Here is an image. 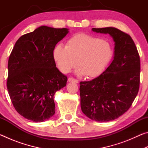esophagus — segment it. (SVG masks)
Listing matches in <instances>:
<instances>
[{
	"label": "esophagus",
	"instance_id": "1",
	"mask_svg": "<svg viewBox=\"0 0 148 148\" xmlns=\"http://www.w3.org/2000/svg\"><path fill=\"white\" fill-rule=\"evenodd\" d=\"M68 80H69V82H74V83H76V84L78 83V80L76 79H75V78H74V77H69V78L68 79Z\"/></svg>",
	"mask_w": 148,
	"mask_h": 148
}]
</instances>
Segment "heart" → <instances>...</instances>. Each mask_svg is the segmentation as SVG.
<instances>
[{
	"instance_id": "b5f03b06",
	"label": "heart",
	"mask_w": 148,
	"mask_h": 148,
	"mask_svg": "<svg viewBox=\"0 0 148 148\" xmlns=\"http://www.w3.org/2000/svg\"><path fill=\"white\" fill-rule=\"evenodd\" d=\"M113 56L109 42L86 33H77L67 40L65 47L58 44L53 50V58L58 69L68 73L76 65L77 73L86 77L99 76Z\"/></svg>"
}]
</instances>
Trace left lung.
I'll return each mask as SVG.
<instances>
[{
    "label": "left lung",
    "instance_id": "left-lung-1",
    "mask_svg": "<svg viewBox=\"0 0 148 148\" xmlns=\"http://www.w3.org/2000/svg\"><path fill=\"white\" fill-rule=\"evenodd\" d=\"M92 30L112 36L116 45L114 57L100 76L79 83L81 108L94 121H112L130 108L138 92L140 56L129 34L114 27Z\"/></svg>",
    "mask_w": 148,
    "mask_h": 148
}]
</instances>
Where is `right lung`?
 <instances>
[{"label": "right lung", "mask_w": 148, "mask_h": 148, "mask_svg": "<svg viewBox=\"0 0 148 148\" xmlns=\"http://www.w3.org/2000/svg\"><path fill=\"white\" fill-rule=\"evenodd\" d=\"M68 30L41 26L15 44L6 86L14 107L25 118L42 122L55 114L53 96L66 86L67 77L56 67L53 50Z\"/></svg>", "instance_id": "add662e5"}]
</instances>
